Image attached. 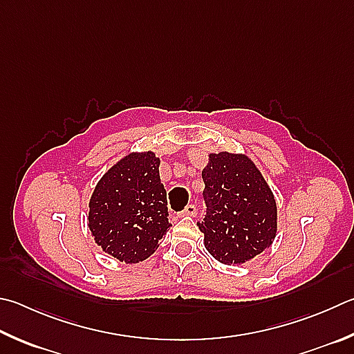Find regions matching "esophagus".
Segmentation results:
<instances>
[{"mask_svg": "<svg viewBox=\"0 0 354 354\" xmlns=\"http://www.w3.org/2000/svg\"><path fill=\"white\" fill-rule=\"evenodd\" d=\"M179 215H181V216H195L196 215V207H195L194 204H190Z\"/></svg>", "mask_w": 354, "mask_h": 354, "instance_id": "esophagus-1", "label": "esophagus"}]
</instances>
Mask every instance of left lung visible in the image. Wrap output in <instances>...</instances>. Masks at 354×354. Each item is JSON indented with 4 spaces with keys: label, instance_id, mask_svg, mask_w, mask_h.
I'll return each mask as SVG.
<instances>
[{
    "label": "left lung",
    "instance_id": "8db88e82",
    "mask_svg": "<svg viewBox=\"0 0 354 354\" xmlns=\"http://www.w3.org/2000/svg\"><path fill=\"white\" fill-rule=\"evenodd\" d=\"M207 214L198 223L207 252L223 265H243L277 235V203L254 160L243 153H209L203 169Z\"/></svg>",
    "mask_w": 354,
    "mask_h": 354
}]
</instances>
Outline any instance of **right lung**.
<instances>
[{
  "instance_id": "obj_1",
  "label": "right lung",
  "mask_w": 354,
  "mask_h": 354,
  "mask_svg": "<svg viewBox=\"0 0 354 354\" xmlns=\"http://www.w3.org/2000/svg\"><path fill=\"white\" fill-rule=\"evenodd\" d=\"M153 151H131L95 184L88 227L95 244L113 259L136 265L155 254L170 227L167 192Z\"/></svg>"
}]
</instances>
